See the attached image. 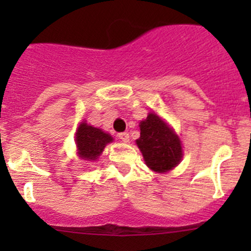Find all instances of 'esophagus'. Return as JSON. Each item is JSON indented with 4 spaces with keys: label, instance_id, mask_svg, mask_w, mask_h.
<instances>
[{
    "label": "esophagus",
    "instance_id": "obj_1",
    "mask_svg": "<svg viewBox=\"0 0 251 251\" xmlns=\"http://www.w3.org/2000/svg\"><path fill=\"white\" fill-rule=\"evenodd\" d=\"M119 140H121L124 142V143H127V142H130V136H128L127 132H121L119 133Z\"/></svg>",
    "mask_w": 251,
    "mask_h": 251
}]
</instances>
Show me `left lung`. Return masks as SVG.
<instances>
[{
    "instance_id": "8db88e82",
    "label": "left lung",
    "mask_w": 251,
    "mask_h": 251,
    "mask_svg": "<svg viewBox=\"0 0 251 251\" xmlns=\"http://www.w3.org/2000/svg\"><path fill=\"white\" fill-rule=\"evenodd\" d=\"M141 136L136 143L147 166L155 173H168L183 156L181 140L158 114L149 113L140 124Z\"/></svg>"
}]
</instances>
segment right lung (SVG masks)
<instances>
[{
    "label": "right lung",
    "instance_id": "obj_1",
    "mask_svg": "<svg viewBox=\"0 0 251 251\" xmlns=\"http://www.w3.org/2000/svg\"><path fill=\"white\" fill-rule=\"evenodd\" d=\"M110 142H113V137L109 133L88 125L86 121L80 124L75 135L78 156L87 161L97 160L104 151V147Z\"/></svg>",
    "mask_w": 251,
    "mask_h": 251
}]
</instances>
